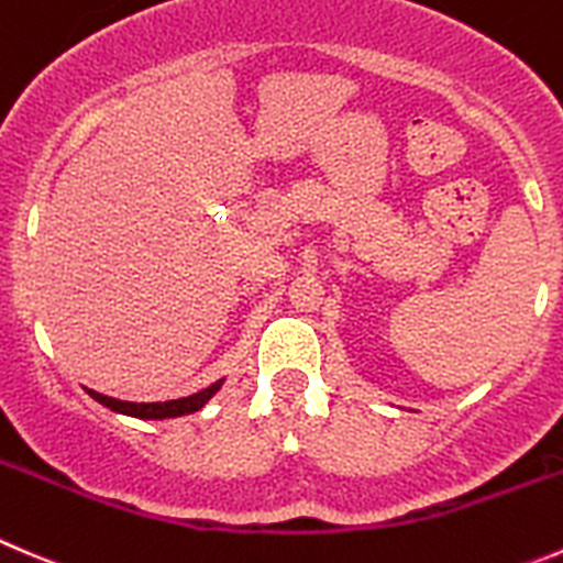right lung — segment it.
Here are the masks:
<instances>
[{"label":"right lung","instance_id":"right-lung-1","mask_svg":"<svg viewBox=\"0 0 563 563\" xmlns=\"http://www.w3.org/2000/svg\"><path fill=\"white\" fill-rule=\"evenodd\" d=\"M222 382H214V385L203 387L200 393H192V396H184V398H173V401H151V404H136V401H120V398H109L103 393L96 390H87L98 404L109 407L112 412L120 415H131V418H143V420H165V418H181V415H192L198 409H203L209 404V398L214 396L217 390L222 387Z\"/></svg>","mask_w":563,"mask_h":563}]
</instances>
